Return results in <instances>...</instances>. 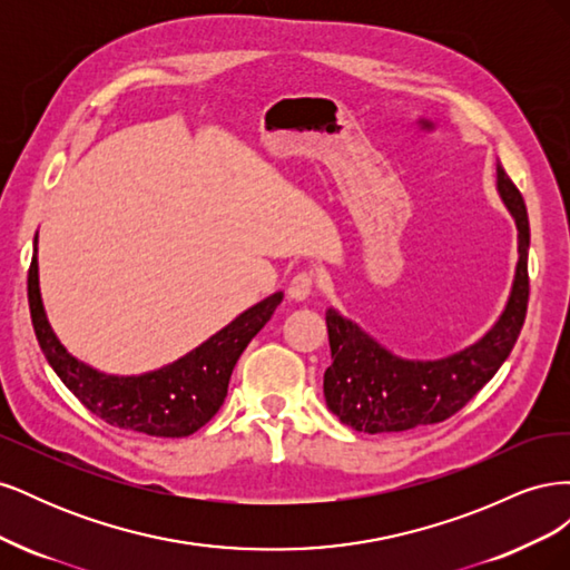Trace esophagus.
<instances>
[{
    "instance_id": "1",
    "label": "esophagus",
    "mask_w": 570,
    "mask_h": 570,
    "mask_svg": "<svg viewBox=\"0 0 570 570\" xmlns=\"http://www.w3.org/2000/svg\"><path fill=\"white\" fill-rule=\"evenodd\" d=\"M316 285H318V273H314V271H299L295 278L289 281L287 295H289V299L302 302V299H306L308 295H312Z\"/></svg>"
}]
</instances>
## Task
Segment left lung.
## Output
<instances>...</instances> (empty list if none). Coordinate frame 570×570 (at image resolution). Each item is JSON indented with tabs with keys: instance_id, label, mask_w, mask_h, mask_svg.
I'll use <instances>...</instances> for the list:
<instances>
[{
	"instance_id": "1",
	"label": "left lung",
	"mask_w": 570,
	"mask_h": 570,
	"mask_svg": "<svg viewBox=\"0 0 570 570\" xmlns=\"http://www.w3.org/2000/svg\"><path fill=\"white\" fill-rule=\"evenodd\" d=\"M497 193L519 228V264L502 316L471 347L433 361L402 358L335 308L325 312L333 364L325 368L323 394L344 425L377 435L442 423L469 404L511 354L528 312L530 226L523 195L502 164H497Z\"/></svg>"
}]
</instances>
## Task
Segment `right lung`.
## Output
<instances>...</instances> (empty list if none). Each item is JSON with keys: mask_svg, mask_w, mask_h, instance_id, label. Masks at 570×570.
Segmentation results:
<instances>
[{"mask_svg": "<svg viewBox=\"0 0 570 570\" xmlns=\"http://www.w3.org/2000/svg\"><path fill=\"white\" fill-rule=\"evenodd\" d=\"M28 271L30 318L40 350L49 366L61 377L85 409L114 428L135 430L151 438H187L209 423L228 394V383L239 354L252 337L271 321L283 302V292L262 299L239 314L197 350L174 364L142 375H107L73 354H68L47 321L40 275H38V235Z\"/></svg>", "mask_w": 570, "mask_h": 570, "instance_id": "add662e5", "label": "right lung"}]
</instances>
